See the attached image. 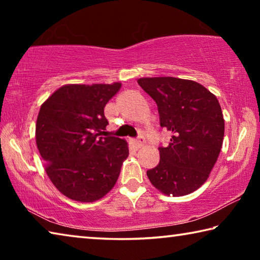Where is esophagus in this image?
Segmentation results:
<instances>
[{
	"mask_svg": "<svg viewBox=\"0 0 260 260\" xmlns=\"http://www.w3.org/2000/svg\"><path fill=\"white\" fill-rule=\"evenodd\" d=\"M134 143H135V147H136V148H141V147H142L143 143H144L143 136H139V138L134 141Z\"/></svg>",
	"mask_w": 260,
	"mask_h": 260,
	"instance_id": "1",
	"label": "esophagus"
}]
</instances>
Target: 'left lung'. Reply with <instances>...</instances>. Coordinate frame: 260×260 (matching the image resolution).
Wrapping results in <instances>:
<instances>
[{"label":"left lung","instance_id":"left-lung-1","mask_svg":"<svg viewBox=\"0 0 260 260\" xmlns=\"http://www.w3.org/2000/svg\"><path fill=\"white\" fill-rule=\"evenodd\" d=\"M141 88L155 101L160 127L170 143L159 147L160 160L147 171L165 195L184 196L209 178L221 150L225 120L215 96L199 82L173 77L141 78Z\"/></svg>","mask_w":260,"mask_h":260}]
</instances>
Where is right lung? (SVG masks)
I'll return each mask as SVG.
<instances>
[{
	"label": "right lung",
	"instance_id": "obj_1",
	"mask_svg": "<svg viewBox=\"0 0 260 260\" xmlns=\"http://www.w3.org/2000/svg\"><path fill=\"white\" fill-rule=\"evenodd\" d=\"M121 87L65 85L41 105L35 139L46 172L69 199L95 202L111 190L128 157L125 140L102 133L104 107Z\"/></svg>",
	"mask_w": 260,
	"mask_h": 260
}]
</instances>
